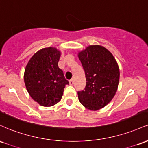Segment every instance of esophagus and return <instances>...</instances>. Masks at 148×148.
<instances>
[{"label":"esophagus","mask_w":148,"mask_h":148,"mask_svg":"<svg viewBox=\"0 0 148 148\" xmlns=\"http://www.w3.org/2000/svg\"><path fill=\"white\" fill-rule=\"evenodd\" d=\"M69 85H71V86H73V85H74V80H73V79L69 80Z\"/></svg>","instance_id":"34e87169"}]
</instances>
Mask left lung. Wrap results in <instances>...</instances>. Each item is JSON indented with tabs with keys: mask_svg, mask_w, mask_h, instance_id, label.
I'll list each match as a JSON object with an SVG mask.
<instances>
[{
	"mask_svg": "<svg viewBox=\"0 0 148 148\" xmlns=\"http://www.w3.org/2000/svg\"><path fill=\"white\" fill-rule=\"evenodd\" d=\"M85 71L86 86L78 91L79 101L92 111L106 106L115 96L120 79L116 60L109 51L99 45H91L79 53Z\"/></svg>",
	"mask_w": 148,
	"mask_h": 148,
	"instance_id": "obj_1",
	"label": "left lung"
}]
</instances>
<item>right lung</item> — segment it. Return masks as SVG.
<instances>
[{
	"mask_svg": "<svg viewBox=\"0 0 148 148\" xmlns=\"http://www.w3.org/2000/svg\"><path fill=\"white\" fill-rule=\"evenodd\" d=\"M60 53L49 47L38 51L28 61L24 72L27 90L33 99L44 106H51L60 101L69 81L58 66Z\"/></svg>",
	"mask_w": 148,
	"mask_h": 148,
	"instance_id": "1",
	"label": "right lung"
}]
</instances>
